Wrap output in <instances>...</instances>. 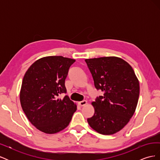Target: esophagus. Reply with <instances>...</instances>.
<instances>
[{
	"mask_svg": "<svg viewBox=\"0 0 160 160\" xmlns=\"http://www.w3.org/2000/svg\"><path fill=\"white\" fill-rule=\"evenodd\" d=\"M87 103H88V101H85V100H83V101H80V102H79L78 104H79V106L83 107V106H85L87 104Z\"/></svg>",
	"mask_w": 160,
	"mask_h": 160,
	"instance_id": "34e87169",
	"label": "esophagus"
}]
</instances>
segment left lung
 Segmentation results:
<instances>
[{
  "instance_id": "left-lung-1",
  "label": "left lung",
  "mask_w": 160,
  "mask_h": 160,
  "mask_svg": "<svg viewBox=\"0 0 160 160\" xmlns=\"http://www.w3.org/2000/svg\"><path fill=\"white\" fill-rule=\"evenodd\" d=\"M95 88L104 94L92 102L95 113L88 119L90 127L103 135L123 129L136 109L139 83L131 65L117 57L85 59Z\"/></svg>"
}]
</instances>
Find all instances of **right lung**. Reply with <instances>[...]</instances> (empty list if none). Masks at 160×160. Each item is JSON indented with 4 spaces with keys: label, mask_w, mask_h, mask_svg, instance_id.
I'll return each instance as SVG.
<instances>
[{
    "label": "right lung",
    "mask_w": 160,
    "mask_h": 160,
    "mask_svg": "<svg viewBox=\"0 0 160 160\" xmlns=\"http://www.w3.org/2000/svg\"><path fill=\"white\" fill-rule=\"evenodd\" d=\"M75 60L62 56L42 57L32 63L23 77L20 92L22 109L29 122L45 133L66 128L77 105L65 95V81Z\"/></svg>",
    "instance_id": "right-lung-1"
}]
</instances>
